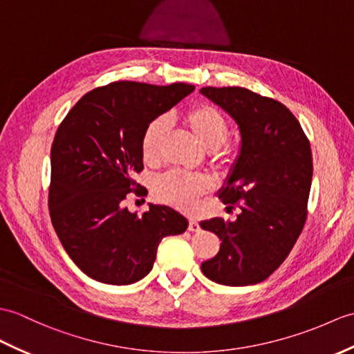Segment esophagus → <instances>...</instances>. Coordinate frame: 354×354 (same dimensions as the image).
<instances>
[{
	"instance_id": "esophagus-1",
	"label": "esophagus",
	"mask_w": 354,
	"mask_h": 354,
	"mask_svg": "<svg viewBox=\"0 0 354 354\" xmlns=\"http://www.w3.org/2000/svg\"><path fill=\"white\" fill-rule=\"evenodd\" d=\"M188 231H192V232H199V231H201V225L197 223L196 220H190V223H188Z\"/></svg>"
}]
</instances>
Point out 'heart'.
Here are the masks:
<instances>
[{
  "instance_id": "obj_1",
  "label": "heart",
  "mask_w": 354,
  "mask_h": 354,
  "mask_svg": "<svg viewBox=\"0 0 354 354\" xmlns=\"http://www.w3.org/2000/svg\"><path fill=\"white\" fill-rule=\"evenodd\" d=\"M184 123L190 128L205 149L212 151L218 162L226 161V153L220 152L218 147L226 142L229 134L227 122L218 110L211 105H196L184 116ZM167 134V122L155 119L146 127L140 142L142 158L146 164H155L161 158L164 138ZM209 180L199 175L184 174V171H169L160 176L153 184V194L162 203L178 209L192 211L197 205L199 197L209 190Z\"/></svg>"
}]
</instances>
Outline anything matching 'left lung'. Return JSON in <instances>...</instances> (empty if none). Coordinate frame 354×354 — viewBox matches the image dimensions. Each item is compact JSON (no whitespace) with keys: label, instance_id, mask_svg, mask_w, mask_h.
I'll return each instance as SVG.
<instances>
[{"label":"left lung","instance_id":"1","mask_svg":"<svg viewBox=\"0 0 354 354\" xmlns=\"http://www.w3.org/2000/svg\"><path fill=\"white\" fill-rule=\"evenodd\" d=\"M240 129L241 146L218 196L241 212L236 220L201 221L220 250L202 262V273L227 286L254 285L273 273L297 241L308 216L312 183L309 140L281 102L244 87H203Z\"/></svg>","mask_w":354,"mask_h":354}]
</instances>
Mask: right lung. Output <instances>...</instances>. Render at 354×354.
I'll list each match as a JSON object with an SVG mask.
<instances>
[{
  "mask_svg": "<svg viewBox=\"0 0 354 354\" xmlns=\"http://www.w3.org/2000/svg\"><path fill=\"white\" fill-rule=\"evenodd\" d=\"M193 90L185 83L118 81L86 93L57 129L49 214L64 250L95 281H140L152 270L162 238L185 232L188 221L174 208L149 203L138 216L123 201L143 170V131Z\"/></svg>",
  "mask_w": 354,
  "mask_h": 354,
  "instance_id": "1",
  "label": "right lung"
}]
</instances>
